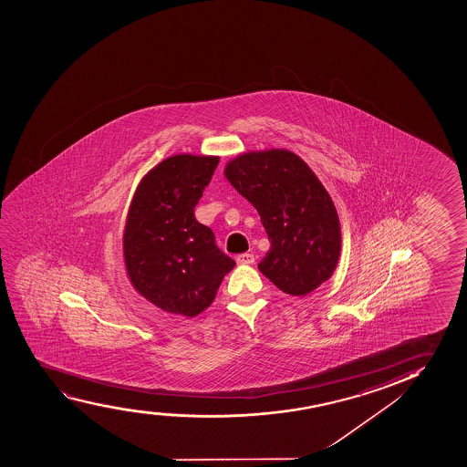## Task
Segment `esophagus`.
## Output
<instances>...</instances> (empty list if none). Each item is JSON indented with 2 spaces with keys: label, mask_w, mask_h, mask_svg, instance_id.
I'll use <instances>...</instances> for the list:
<instances>
[{
  "label": "esophagus",
  "mask_w": 467,
  "mask_h": 467,
  "mask_svg": "<svg viewBox=\"0 0 467 467\" xmlns=\"http://www.w3.org/2000/svg\"><path fill=\"white\" fill-rule=\"evenodd\" d=\"M236 263L237 265H254V256L250 254H237Z\"/></svg>",
  "instance_id": "34e87169"
}]
</instances>
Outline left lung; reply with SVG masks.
<instances>
[{
    "label": "left lung",
    "mask_w": 467,
    "mask_h": 467,
    "mask_svg": "<svg viewBox=\"0 0 467 467\" xmlns=\"http://www.w3.org/2000/svg\"><path fill=\"white\" fill-rule=\"evenodd\" d=\"M223 173L258 211L271 242L261 274L291 296L327 282L340 259V220L306 161L288 150H248L231 159Z\"/></svg>",
    "instance_id": "1"
}]
</instances>
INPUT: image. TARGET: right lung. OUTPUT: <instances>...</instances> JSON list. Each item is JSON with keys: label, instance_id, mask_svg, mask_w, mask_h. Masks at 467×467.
Masks as SVG:
<instances>
[{"label": "right lung", "instance_id": "obj_1", "mask_svg": "<svg viewBox=\"0 0 467 467\" xmlns=\"http://www.w3.org/2000/svg\"><path fill=\"white\" fill-rule=\"evenodd\" d=\"M217 156L176 154L144 174L129 206L122 254L133 289L161 311L193 317L206 310L236 263L193 215Z\"/></svg>", "mask_w": 467, "mask_h": 467}]
</instances>
